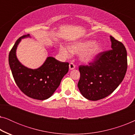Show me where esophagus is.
Wrapping results in <instances>:
<instances>
[{"label": "esophagus", "mask_w": 135, "mask_h": 135, "mask_svg": "<svg viewBox=\"0 0 135 135\" xmlns=\"http://www.w3.org/2000/svg\"><path fill=\"white\" fill-rule=\"evenodd\" d=\"M69 69L70 70H73V69H74L75 67V66L74 64L73 63V62H71V63L69 64Z\"/></svg>", "instance_id": "34e87169"}]
</instances>
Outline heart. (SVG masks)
<instances>
[{
  "instance_id": "heart-1",
  "label": "heart",
  "mask_w": 135,
  "mask_h": 135,
  "mask_svg": "<svg viewBox=\"0 0 135 135\" xmlns=\"http://www.w3.org/2000/svg\"><path fill=\"white\" fill-rule=\"evenodd\" d=\"M66 48L61 46L60 52L66 58L70 56L71 53H79V58L81 61L89 62L93 61L101 52L102 47L99 44L93 41H82L72 44Z\"/></svg>"
}]
</instances>
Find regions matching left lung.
Masks as SVG:
<instances>
[{
  "mask_svg": "<svg viewBox=\"0 0 135 135\" xmlns=\"http://www.w3.org/2000/svg\"><path fill=\"white\" fill-rule=\"evenodd\" d=\"M110 50L99 53L88 66H79L77 84L83 97L91 101L104 98L122 82L127 69V53L122 42L110 36Z\"/></svg>",
  "mask_w": 135,
  "mask_h": 135,
  "instance_id": "1",
  "label": "left lung"
}]
</instances>
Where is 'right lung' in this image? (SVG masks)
Instances as JSON below:
<instances>
[{
    "label": "right lung",
    "instance_id": "right-lung-1",
    "mask_svg": "<svg viewBox=\"0 0 135 135\" xmlns=\"http://www.w3.org/2000/svg\"><path fill=\"white\" fill-rule=\"evenodd\" d=\"M27 37H30L29 34L21 37L16 41L9 53V65L16 85L23 93L31 98L45 100L60 85L62 77L69 71V63L49 56L37 69L25 67L18 61L16 51L22 38Z\"/></svg>",
    "mask_w": 135,
    "mask_h": 135
}]
</instances>
